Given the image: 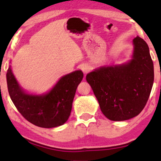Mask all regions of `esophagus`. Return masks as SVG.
Instances as JSON below:
<instances>
[{"label":"esophagus","mask_w":161,"mask_h":161,"mask_svg":"<svg viewBox=\"0 0 161 161\" xmlns=\"http://www.w3.org/2000/svg\"><path fill=\"white\" fill-rule=\"evenodd\" d=\"M82 70L83 71V73H87L90 70V66L88 65H83L82 67Z\"/></svg>","instance_id":"1"}]
</instances>
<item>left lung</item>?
I'll return each mask as SVG.
<instances>
[{
  "instance_id": "left-lung-1",
  "label": "left lung",
  "mask_w": 161,
  "mask_h": 161,
  "mask_svg": "<svg viewBox=\"0 0 161 161\" xmlns=\"http://www.w3.org/2000/svg\"><path fill=\"white\" fill-rule=\"evenodd\" d=\"M132 60L122 65L104 66L86 75L100 108L107 118L123 121L143 110L154 83V64L147 43L133 39Z\"/></svg>"
}]
</instances>
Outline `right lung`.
I'll return each mask as SVG.
<instances>
[{"label": "right lung", "mask_w": 161, "mask_h": 161, "mask_svg": "<svg viewBox=\"0 0 161 161\" xmlns=\"http://www.w3.org/2000/svg\"><path fill=\"white\" fill-rule=\"evenodd\" d=\"M83 73L76 70L64 75L47 94L34 95L24 92L12 73L7 72L9 95L22 116L32 124L42 128L60 126L69 119L77 86Z\"/></svg>", "instance_id": "1"}]
</instances>
